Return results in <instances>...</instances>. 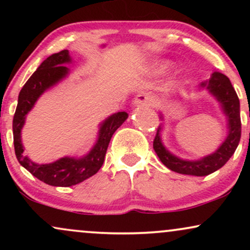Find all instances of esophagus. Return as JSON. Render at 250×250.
Wrapping results in <instances>:
<instances>
[{"label":"esophagus","mask_w":250,"mask_h":250,"mask_svg":"<svg viewBox=\"0 0 250 250\" xmlns=\"http://www.w3.org/2000/svg\"><path fill=\"white\" fill-rule=\"evenodd\" d=\"M156 99L148 93H140L135 97L133 104L136 107H154Z\"/></svg>","instance_id":"34e87169"}]
</instances>
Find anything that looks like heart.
Listing matches in <instances>:
<instances>
[{
  "label": "heart",
  "instance_id": "1",
  "mask_svg": "<svg viewBox=\"0 0 250 250\" xmlns=\"http://www.w3.org/2000/svg\"><path fill=\"white\" fill-rule=\"evenodd\" d=\"M171 63L169 61H156L154 63L153 68L157 71H166L168 68H170Z\"/></svg>",
  "mask_w": 250,
  "mask_h": 250
}]
</instances>
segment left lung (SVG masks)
Here are the masks:
<instances>
[{"instance_id":"8db88e82","label":"left lung","mask_w":250,"mask_h":250,"mask_svg":"<svg viewBox=\"0 0 250 250\" xmlns=\"http://www.w3.org/2000/svg\"><path fill=\"white\" fill-rule=\"evenodd\" d=\"M202 88L207 89L209 94L213 95L220 103L221 110L227 119L228 134L225 141L221 143L220 147L214 153L201 157L199 160H186L170 153L163 145L161 131L165 122H162L157 128L153 147L160 161L175 173L193 175V176H206V175L214 173L228 162L239 146L241 139L240 101L229 79L222 73L214 71L210 79L201 83L200 89ZM160 119L161 121H165L162 113H160Z\"/></svg>"}]
</instances>
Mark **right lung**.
I'll return each instance as SVG.
<instances>
[{"label":"right lung","instance_id":"right-lung-1","mask_svg":"<svg viewBox=\"0 0 250 250\" xmlns=\"http://www.w3.org/2000/svg\"><path fill=\"white\" fill-rule=\"evenodd\" d=\"M71 62L73 59L68 50H62L47 57L20 91L13 120L14 147L20 165L40 181L54 187H71L95 175L104 162V156L111 136L128 119V114L125 111H119L100 123L95 145L88 154L81 157L64 156L51 163L40 165L25 156L21 133L27 114L34 108L43 93L69 75L70 69L65 67V64Z\"/></svg>","mask_w":250,"mask_h":250}]
</instances>
